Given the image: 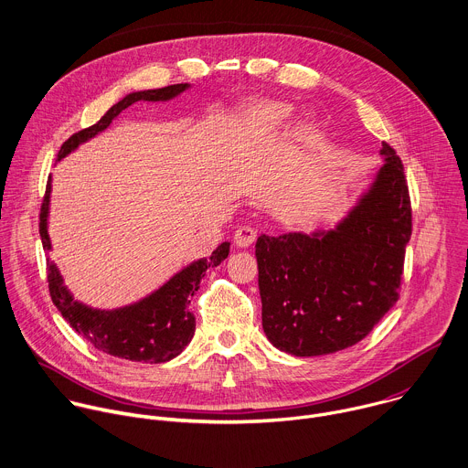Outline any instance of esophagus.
I'll use <instances>...</instances> for the list:
<instances>
[{
  "label": "esophagus",
  "mask_w": 468,
  "mask_h": 468,
  "mask_svg": "<svg viewBox=\"0 0 468 468\" xmlns=\"http://www.w3.org/2000/svg\"><path fill=\"white\" fill-rule=\"evenodd\" d=\"M256 236H258L256 229H252V227H239V229L234 232V243H236L238 247L245 249V247H249V245L254 243Z\"/></svg>",
  "instance_id": "34e87169"
}]
</instances>
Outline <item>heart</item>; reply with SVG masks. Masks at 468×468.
I'll list each match as a JSON object with an SVG mask.
<instances>
[{"label":"heart","instance_id":"b5f03b06","mask_svg":"<svg viewBox=\"0 0 468 468\" xmlns=\"http://www.w3.org/2000/svg\"><path fill=\"white\" fill-rule=\"evenodd\" d=\"M292 115V106L280 101H260L245 108L234 130L238 146L271 137L282 132Z\"/></svg>","mask_w":468,"mask_h":468}]
</instances>
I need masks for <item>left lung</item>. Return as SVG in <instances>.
Masks as SVG:
<instances>
[{
  "label": "left lung",
  "mask_w": 468,
  "mask_h": 468,
  "mask_svg": "<svg viewBox=\"0 0 468 468\" xmlns=\"http://www.w3.org/2000/svg\"><path fill=\"white\" fill-rule=\"evenodd\" d=\"M380 155L335 229L258 238L261 325L280 351L318 356L355 346L397 302L411 207L400 159L386 143Z\"/></svg>",
  "instance_id": "1"
}]
</instances>
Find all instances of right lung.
<instances>
[{
	"label": "right lung",
	"instance_id": "1",
	"mask_svg": "<svg viewBox=\"0 0 468 468\" xmlns=\"http://www.w3.org/2000/svg\"><path fill=\"white\" fill-rule=\"evenodd\" d=\"M190 90V84H176L161 90H146L126 95L106 115L75 135H71L58 152V161L75 152L80 144L88 143L104 132L126 108L135 102H168ZM51 201V176L48 179L46 197L40 210V238L44 250H51V238L48 232ZM230 250V243L223 241L210 258L192 261L176 272L166 283L146 298L119 309H93L79 302L66 287L64 278L55 261L48 260V282L53 303L69 325L82 335L93 347L133 362L161 364L176 358L190 344L196 331V316L188 309L192 296L199 289L201 278L208 267L219 265Z\"/></svg>",
	"mask_w": 468,
	"mask_h": 468
}]
</instances>
